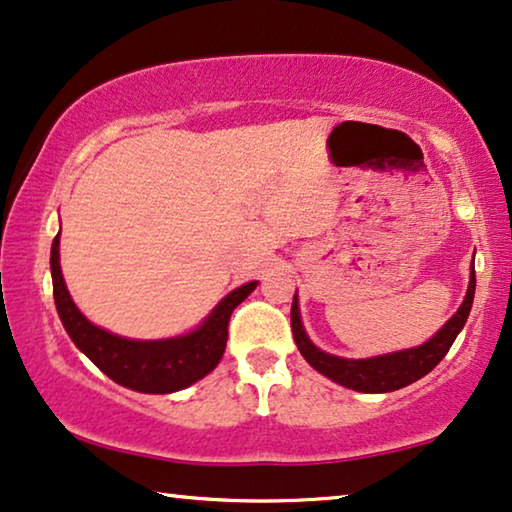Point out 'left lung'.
<instances>
[{
    "instance_id": "1",
    "label": "left lung",
    "mask_w": 512,
    "mask_h": 512,
    "mask_svg": "<svg viewBox=\"0 0 512 512\" xmlns=\"http://www.w3.org/2000/svg\"><path fill=\"white\" fill-rule=\"evenodd\" d=\"M473 293H476V270L471 268L469 291H466L462 307L457 309V314L450 318V321L443 325V328L436 332L427 344H422L418 348H409V351L379 355V358H369V360L337 358V355L323 353L321 348L311 344L309 337L305 335V330H302L298 295H295L293 307H291L293 339L295 344H298L300 353L305 355V360L316 369V372L325 374L328 379L344 385V388H351L358 392H392L422 379V376L432 372V369L446 358V353L450 351V346H453L459 330L464 328L466 318H469V311L473 305Z\"/></svg>"
}]
</instances>
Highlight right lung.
<instances>
[{
  "instance_id": "right-lung-1",
  "label": "right lung",
  "mask_w": 512,
  "mask_h": 512,
  "mask_svg": "<svg viewBox=\"0 0 512 512\" xmlns=\"http://www.w3.org/2000/svg\"><path fill=\"white\" fill-rule=\"evenodd\" d=\"M50 270H53L57 314L73 344L115 383L138 392H152V395L187 388L219 365L226 351L228 321H231L233 309L256 288V281H249L228 293L201 328L191 335L161 339V342H133V339L96 328L73 305L62 270H59V235L53 240V251H50Z\"/></svg>"
}]
</instances>
